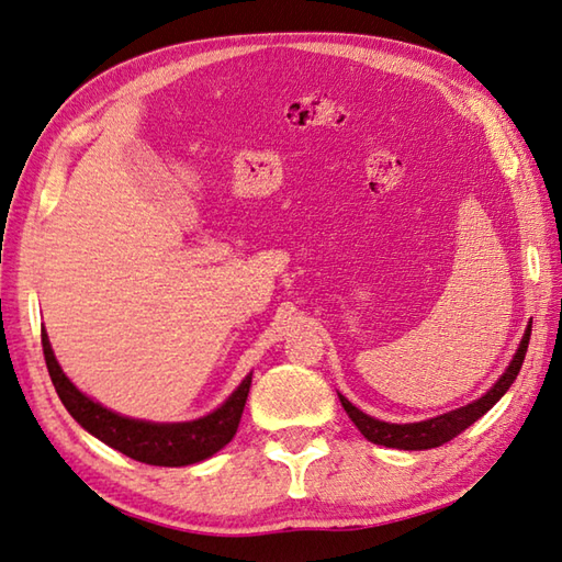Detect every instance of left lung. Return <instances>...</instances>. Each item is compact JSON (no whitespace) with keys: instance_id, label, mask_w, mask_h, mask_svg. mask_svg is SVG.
I'll use <instances>...</instances> for the list:
<instances>
[{"instance_id":"8db88e82","label":"left lung","mask_w":562,"mask_h":562,"mask_svg":"<svg viewBox=\"0 0 562 562\" xmlns=\"http://www.w3.org/2000/svg\"><path fill=\"white\" fill-rule=\"evenodd\" d=\"M529 339H531V325L526 327L521 345H519L517 353H514L509 369L502 373L499 381L492 385L483 397L475 400V403L458 407L453 412H446V415H441V417H434L427 422H415V425H391V422H381V419L363 415V412L359 407H353L345 395H339L341 407L347 409V415L351 417L353 425L359 427L363 437L373 443L387 446V449H405V451L437 449V446L451 441L453 437H458V434L471 427L473 422L483 417L485 412L509 391V385L514 383V378H517L521 363H524L526 349H529Z\"/></svg>"}]
</instances>
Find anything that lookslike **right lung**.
Listing matches in <instances>:
<instances>
[{"instance_id": "1", "label": "right lung", "mask_w": 562, "mask_h": 562, "mask_svg": "<svg viewBox=\"0 0 562 562\" xmlns=\"http://www.w3.org/2000/svg\"><path fill=\"white\" fill-rule=\"evenodd\" d=\"M41 345L50 381L67 412L89 434H94L99 441H104L111 449L133 458V461L167 468L199 463L203 458L221 451L225 443H231L239 427V417H243L251 385V373L209 417H201L196 422H181V425H153V422L121 417L116 412L101 407L94 400L79 393L70 383V378L57 366L45 329H41Z\"/></svg>"}]
</instances>
